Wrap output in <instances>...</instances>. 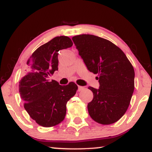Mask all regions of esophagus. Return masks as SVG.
Masks as SVG:
<instances>
[{
  "mask_svg": "<svg viewBox=\"0 0 152 152\" xmlns=\"http://www.w3.org/2000/svg\"><path fill=\"white\" fill-rule=\"evenodd\" d=\"M84 89L83 87H81V86H78V91H81Z\"/></svg>",
  "mask_w": 152,
  "mask_h": 152,
  "instance_id": "1",
  "label": "esophagus"
}]
</instances>
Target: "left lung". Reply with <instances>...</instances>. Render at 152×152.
Wrapping results in <instances>:
<instances>
[{
	"label": "left lung",
	"mask_w": 152,
	"mask_h": 152,
	"mask_svg": "<svg viewBox=\"0 0 152 152\" xmlns=\"http://www.w3.org/2000/svg\"><path fill=\"white\" fill-rule=\"evenodd\" d=\"M89 71L98 74V89L88 104L90 117L102 125L118 121L128 109L134 89V70L123 51L110 41L93 35L72 37Z\"/></svg>",
	"instance_id": "1"
}]
</instances>
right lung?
<instances>
[{
	"instance_id": "add662e5",
	"label": "right lung",
	"mask_w": 152,
	"mask_h": 152,
	"mask_svg": "<svg viewBox=\"0 0 152 152\" xmlns=\"http://www.w3.org/2000/svg\"><path fill=\"white\" fill-rule=\"evenodd\" d=\"M72 45L67 36L56 37L38 48L27 61L19 91L26 112L39 126L53 127L60 124L66 115L67 101L78 89L73 82L62 86L50 79L58 70V52Z\"/></svg>"
}]
</instances>
